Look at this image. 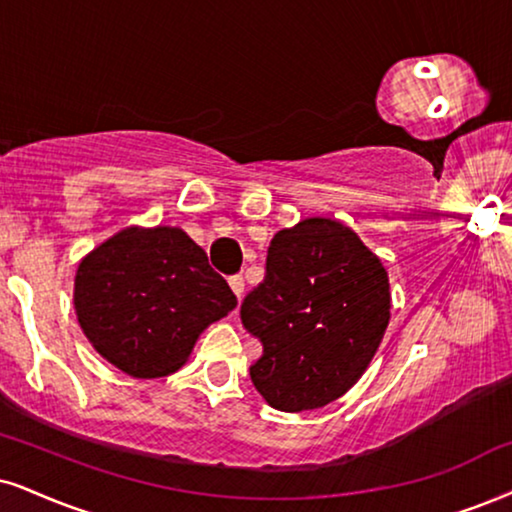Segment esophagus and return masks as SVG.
Segmentation results:
<instances>
[{
    "instance_id": "obj_1",
    "label": "esophagus",
    "mask_w": 512,
    "mask_h": 512,
    "mask_svg": "<svg viewBox=\"0 0 512 512\" xmlns=\"http://www.w3.org/2000/svg\"><path fill=\"white\" fill-rule=\"evenodd\" d=\"M230 287H232V292L237 294V299H242V296H244V277L242 275H232L230 277Z\"/></svg>"
}]
</instances>
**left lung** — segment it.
<instances>
[{
    "label": "left lung",
    "instance_id": "8db88e82",
    "mask_svg": "<svg viewBox=\"0 0 512 512\" xmlns=\"http://www.w3.org/2000/svg\"><path fill=\"white\" fill-rule=\"evenodd\" d=\"M387 270L349 227L308 218L268 246L266 277L244 296V330L263 346L251 382L287 413L346 394L389 325Z\"/></svg>",
    "mask_w": 512,
    "mask_h": 512
}]
</instances>
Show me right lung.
Here are the masks:
<instances>
[{"instance_id":"obj_1","label":"right lung","mask_w":512,"mask_h":512,"mask_svg":"<svg viewBox=\"0 0 512 512\" xmlns=\"http://www.w3.org/2000/svg\"><path fill=\"white\" fill-rule=\"evenodd\" d=\"M237 296L180 227H128L82 258L75 313L106 361L132 377H166L185 365L208 325Z\"/></svg>"}]
</instances>
